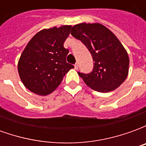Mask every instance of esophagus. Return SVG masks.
<instances>
[{
	"label": "esophagus",
	"mask_w": 146,
	"mask_h": 146,
	"mask_svg": "<svg viewBox=\"0 0 146 146\" xmlns=\"http://www.w3.org/2000/svg\"><path fill=\"white\" fill-rule=\"evenodd\" d=\"M74 69H75V70H77V69H78V64L76 63L74 65Z\"/></svg>",
	"instance_id": "obj_1"
}]
</instances>
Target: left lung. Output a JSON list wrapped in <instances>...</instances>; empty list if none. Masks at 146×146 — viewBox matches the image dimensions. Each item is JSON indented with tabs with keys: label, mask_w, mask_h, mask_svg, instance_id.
<instances>
[{
	"label": "left lung",
	"mask_w": 146,
	"mask_h": 146,
	"mask_svg": "<svg viewBox=\"0 0 146 146\" xmlns=\"http://www.w3.org/2000/svg\"><path fill=\"white\" fill-rule=\"evenodd\" d=\"M71 34L84 44L95 62L92 73H78L86 84L102 93L119 88L128 75L129 57L116 35L98 23L76 24Z\"/></svg>",
	"instance_id": "8db88e82"
}]
</instances>
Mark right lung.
<instances>
[{"instance_id":"add662e5","label":"right lung","mask_w":146,"mask_h":146,"mask_svg":"<svg viewBox=\"0 0 146 146\" xmlns=\"http://www.w3.org/2000/svg\"><path fill=\"white\" fill-rule=\"evenodd\" d=\"M72 26L43 29L31 38L18 62V72L24 86L38 95L51 94L64 76L74 68L66 62L69 50L63 47Z\"/></svg>"}]
</instances>
